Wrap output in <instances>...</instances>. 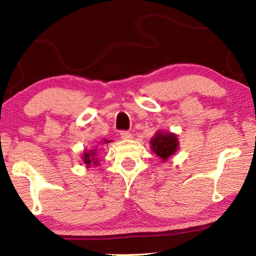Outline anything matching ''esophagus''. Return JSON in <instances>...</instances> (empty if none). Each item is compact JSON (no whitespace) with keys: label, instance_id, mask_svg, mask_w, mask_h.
Returning a JSON list of instances; mask_svg holds the SVG:
<instances>
[{"label":"esophagus","instance_id":"obj_1","mask_svg":"<svg viewBox=\"0 0 256 256\" xmlns=\"http://www.w3.org/2000/svg\"><path fill=\"white\" fill-rule=\"evenodd\" d=\"M120 138H124V140H128V138H132L131 133L128 131H120Z\"/></svg>","mask_w":256,"mask_h":256}]
</instances>
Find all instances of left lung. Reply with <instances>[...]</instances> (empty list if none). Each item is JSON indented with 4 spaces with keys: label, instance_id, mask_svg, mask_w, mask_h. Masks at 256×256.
Instances as JSON below:
<instances>
[{
    "label": "left lung",
    "instance_id": "left-lung-1",
    "mask_svg": "<svg viewBox=\"0 0 256 256\" xmlns=\"http://www.w3.org/2000/svg\"><path fill=\"white\" fill-rule=\"evenodd\" d=\"M177 146H178V142H177L176 136L172 133L164 134L158 132L157 136L151 138V148L164 162H166L172 154L176 152Z\"/></svg>",
    "mask_w": 256,
    "mask_h": 256
}]
</instances>
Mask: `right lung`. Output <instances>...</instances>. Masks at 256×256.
Listing matches in <instances>:
<instances>
[{
    "label": "right lung",
    "instance_id": "1",
    "mask_svg": "<svg viewBox=\"0 0 256 256\" xmlns=\"http://www.w3.org/2000/svg\"><path fill=\"white\" fill-rule=\"evenodd\" d=\"M108 142H110V141L105 140V142H104V144H108ZM94 151H96V150L88 151V152H86V151L84 154V162L88 164V166H90V164H92V162L97 164V160H94Z\"/></svg>",
    "mask_w": 256,
    "mask_h": 256
}]
</instances>
